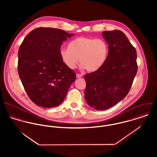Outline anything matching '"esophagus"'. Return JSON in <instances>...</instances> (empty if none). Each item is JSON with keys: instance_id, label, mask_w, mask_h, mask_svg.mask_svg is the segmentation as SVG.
<instances>
[{"instance_id": "34e87169", "label": "esophagus", "mask_w": 157, "mask_h": 157, "mask_svg": "<svg viewBox=\"0 0 157 157\" xmlns=\"http://www.w3.org/2000/svg\"><path fill=\"white\" fill-rule=\"evenodd\" d=\"M76 77H77V78H80V77H82V74H76Z\"/></svg>"}]
</instances>
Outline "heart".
I'll use <instances>...</instances> for the list:
<instances>
[{
    "label": "heart",
    "instance_id": "b5f03b06",
    "mask_svg": "<svg viewBox=\"0 0 157 157\" xmlns=\"http://www.w3.org/2000/svg\"><path fill=\"white\" fill-rule=\"evenodd\" d=\"M59 52L63 62L69 68L76 67L79 59L82 67L88 71H95L106 62L109 46L103 38L79 37L69 44V48L62 46Z\"/></svg>",
    "mask_w": 157,
    "mask_h": 157
}]
</instances>
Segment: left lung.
Masks as SVG:
<instances>
[{
	"label": "left lung",
	"mask_w": 157,
	"mask_h": 157,
	"mask_svg": "<svg viewBox=\"0 0 157 157\" xmlns=\"http://www.w3.org/2000/svg\"><path fill=\"white\" fill-rule=\"evenodd\" d=\"M109 45L105 63L85 75V100L90 107L105 110L122 100L128 94L137 72L136 51L120 30L103 31Z\"/></svg>",
	"instance_id": "obj_1"
}]
</instances>
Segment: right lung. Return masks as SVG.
<instances>
[{
  "instance_id": "add662e5",
  "label": "right lung",
  "mask_w": 157,
  "mask_h": 157,
  "mask_svg": "<svg viewBox=\"0 0 157 157\" xmlns=\"http://www.w3.org/2000/svg\"><path fill=\"white\" fill-rule=\"evenodd\" d=\"M72 36L60 29L40 27L31 31L19 47V77L30 100L40 106L59 105L75 80V73L59 52L63 42Z\"/></svg>"
}]
</instances>
